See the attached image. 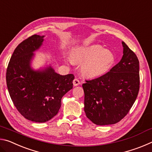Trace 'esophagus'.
<instances>
[{
  "label": "esophagus",
  "instance_id": "esophagus-1",
  "mask_svg": "<svg viewBox=\"0 0 152 152\" xmlns=\"http://www.w3.org/2000/svg\"><path fill=\"white\" fill-rule=\"evenodd\" d=\"M80 84V81H79V80H78L77 78H75L73 80V85L74 86H78V85H79V84Z\"/></svg>",
  "mask_w": 152,
  "mask_h": 152
}]
</instances>
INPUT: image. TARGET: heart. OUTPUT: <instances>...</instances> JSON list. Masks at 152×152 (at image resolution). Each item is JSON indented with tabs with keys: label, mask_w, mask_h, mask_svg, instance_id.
<instances>
[{
	"label": "heart",
	"mask_w": 152,
	"mask_h": 152,
	"mask_svg": "<svg viewBox=\"0 0 152 152\" xmlns=\"http://www.w3.org/2000/svg\"><path fill=\"white\" fill-rule=\"evenodd\" d=\"M74 62L82 64V72L89 78L102 76L109 72L115 62L113 51L102 45H91L78 48L72 51Z\"/></svg>",
	"instance_id": "b5f03b06"
}]
</instances>
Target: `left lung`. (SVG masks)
<instances>
[{"instance_id":"8db88e82","label":"left lung","mask_w":152,"mask_h":152,"mask_svg":"<svg viewBox=\"0 0 152 152\" xmlns=\"http://www.w3.org/2000/svg\"><path fill=\"white\" fill-rule=\"evenodd\" d=\"M123 55L109 72L82 84L84 112L98 125L115 124L132 107L140 90V65L135 53L122 42Z\"/></svg>"}]
</instances>
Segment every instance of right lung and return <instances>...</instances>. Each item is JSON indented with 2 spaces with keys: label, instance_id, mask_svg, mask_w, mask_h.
Instances as JSON below:
<instances>
[{
  "label": "right lung",
  "instance_id": "right-lung-1",
  "mask_svg": "<svg viewBox=\"0 0 152 152\" xmlns=\"http://www.w3.org/2000/svg\"><path fill=\"white\" fill-rule=\"evenodd\" d=\"M44 36L33 35L15 48L7 67L6 80L10 96L20 114L31 121L44 123L58 114L61 98L73 87L74 76L56 73L50 66L34 70L33 52Z\"/></svg>",
  "mask_w": 152,
  "mask_h": 152
}]
</instances>
